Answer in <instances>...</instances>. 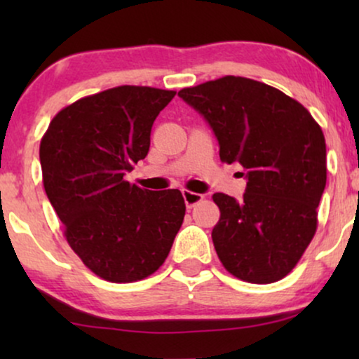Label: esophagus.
Instances as JSON below:
<instances>
[{"mask_svg": "<svg viewBox=\"0 0 359 359\" xmlns=\"http://www.w3.org/2000/svg\"><path fill=\"white\" fill-rule=\"evenodd\" d=\"M183 198H184V203H186V208L193 209L196 204H199L201 201H203L204 196L199 194V193H193V191H188V189H183Z\"/></svg>", "mask_w": 359, "mask_h": 359, "instance_id": "obj_1", "label": "esophagus"}]
</instances>
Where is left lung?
<instances>
[{"mask_svg": "<svg viewBox=\"0 0 359 359\" xmlns=\"http://www.w3.org/2000/svg\"><path fill=\"white\" fill-rule=\"evenodd\" d=\"M180 97L204 116L217 137L220 160L247 171L243 201L215 193L220 219L212 242L224 268L253 284L292 271L317 230L327 183L320 126L301 102L243 76H222Z\"/></svg>", "mask_w": 359, "mask_h": 359, "instance_id": "1", "label": "left lung"}]
</instances>
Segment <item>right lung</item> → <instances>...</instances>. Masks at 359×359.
<instances>
[{
    "instance_id": "add662e5",
    "label": "right lung",
    "mask_w": 359,
    "mask_h": 359,
    "mask_svg": "<svg viewBox=\"0 0 359 359\" xmlns=\"http://www.w3.org/2000/svg\"><path fill=\"white\" fill-rule=\"evenodd\" d=\"M175 95L124 85L85 96L58 111L41 140L43 189L63 235L109 283L154 274L183 224L181 191L142 189L124 178L149 154L154 121Z\"/></svg>"
}]
</instances>
